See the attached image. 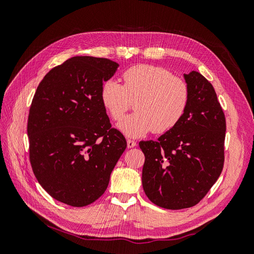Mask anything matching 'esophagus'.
Here are the masks:
<instances>
[{"mask_svg": "<svg viewBox=\"0 0 254 254\" xmlns=\"http://www.w3.org/2000/svg\"><path fill=\"white\" fill-rule=\"evenodd\" d=\"M134 146H136V142L133 140H127V147L128 148H133Z\"/></svg>", "mask_w": 254, "mask_h": 254, "instance_id": "esophagus-1", "label": "esophagus"}]
</instances>
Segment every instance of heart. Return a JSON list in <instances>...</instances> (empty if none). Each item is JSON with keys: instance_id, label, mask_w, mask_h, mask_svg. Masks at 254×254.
Segmentation results:
<instances>
[{"instance_id": "b5f03b06", "label": "heart", "mask_w": 254, "mask_h": 254, "mask_svg": "<svg viewBox=\"0 0 254 254\" xmlns=\"http://www.w3.org/2000/svg\"><path fill=\"white\" fill-rule=\"evenodd\" d=\"M123 81L104 82L101 101L114 121L124 117L130 101L135 112L123 119L118 128L129 137H139L150 131L164 133L178 125L190 103V89L183 79L167 68L139 64L123 73Z\"/></svg>"}]
</instances>
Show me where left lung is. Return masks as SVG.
<instances>
[{
  "instance_id": "8db88e82",
  "label": "left lung",
  "mask_w": 254,
  "mask_h": 254,
  "mask_svg": "<svg viewBox=\"0 0 254 254\" xmlns=\"http://www.w3.org/2000/svg\"><path fill=\"white\" fill-rule=\"evenodd\" d=\"M190 103L178 125L158 141H141L142 184L158 206L196 205L217 181L225 162L226 118L211 82L196 71L184 74Z\"/></svg>"
}]
</instances>
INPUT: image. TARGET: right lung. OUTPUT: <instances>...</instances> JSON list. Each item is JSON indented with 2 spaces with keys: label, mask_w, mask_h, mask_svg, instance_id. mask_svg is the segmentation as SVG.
Masks as SVG:
<instances>
[{
  "label": "right lung",
  "mask_w": 254,
  "mask_h": 254,
  "mask_svg": "<svg viewBox=\"0 0 254 254\" xmlns=\"http://www.w3.org/2000/svg\"><path fill=\"white\" fill-rule=\"evenodd\" d=\"M119 64L76 56L53 67L29 108V160L40 186L56 200L86 206L101 197L127 147L101 101Z\"/></svg>",
  "instance_id": "add662e5"
}]
</instances>
